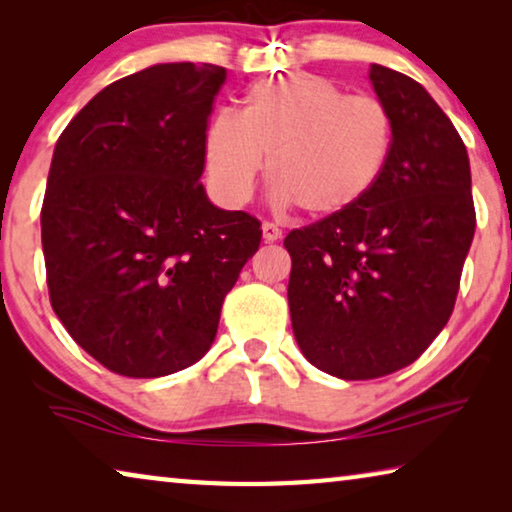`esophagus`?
Returning a JSON list of instances; mask_svg holds the SVG:
<instances>
[{"label": "esophagus", "instance_id": "1", "mask_svg": "<svg viewBox=\"0 0 512 512\" xmlns=\"http://www.w3.org/2000/svg\"><path fill=\"white\" fill-rule=\"evenodd\" d=\"M262 235H264V241H277V239L282 237V230L277 228L275 223L264 221V223H262Z\"/></svg>", "mask_w": 512, "mask_h": 512}]
</instances>
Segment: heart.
Masks as SVG:
<instances>
[{"label":"heart","mask_w":512,"mask_h":512,"mask_svg":"<svg viewBox=\"0 0 512 512\" xmlns=\"http://www.w3.org/2000/svg\"><path fill=\"white\" fill-rule=\"evenodd\" d=\"M393 151L395 119L386 103L307 72L257 81L244 110L214 112L203 137L207 180L221 203L250 201L268 155L275 201L311 216L361 205Z\"/></svg>","instance_id":"1"}]
</instances>
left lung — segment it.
<instances>
[{"label": "left lung", "instance_id": "left-lung-1", "mask_svg": "<svg viewBox=\"0 0 512 512\" xmlns=\"http://www.w3.org/2000/svg\"><path fill=\"white\" fill-rule=\"evenodd\" d=\"M395 119L391 164L366 201L291 230L289 309L300 350L339 379L409 366L454 311L476 214L470 158L411 76L370 65Z\"/></svg>", "mask_w": 512, "mask_h": 512}]
</instances>
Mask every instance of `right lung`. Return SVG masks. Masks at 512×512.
<instances>
[{"instance_id":"add662e5","label":"right lung","mask_w":512,"mask_h":512,"mask_svg":"<svg viewBox=\"0 0 512 512\" xmlns=\"http://www.w3.org/2000/svg\"><path fill=\"white\" fill-rule=\"evenodd\" d=\"M223 83L210 63L146 67L103 88L56 142L40 212L49 300L117 375L201 359L262 241L255 216L219 210L201 183Z\"/></svg>"}]
</instances>
